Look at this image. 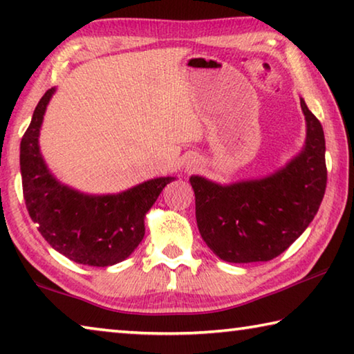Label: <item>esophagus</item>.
Listing matches in <instances>:
<instances>
[{
	"label": "esophagus",
	"instance_id": "1",
	"mask_svg": "<svg viewBox=\"0 0 354 354\" xmlns=\"http://www.w3.org/2000/svg\"><path fill=\"white\" fill-rule=\"evenodd\" d=\"M196 167H198V162H195V159H194V160H189L187 167H185V169H187V171H194Z\"/></svg>",
	"mask_w": 354,
	"mask_h": 354
}]
</instances>
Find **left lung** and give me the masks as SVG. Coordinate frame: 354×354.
I'll return each mask as SVG.
<instances>
[{
    "mask_svg": "<svg viewBox=\"0 0 354 354\" xmlns=\"http://www.w3.org/2000/svg\"><path fill=\"white\" fill-rule=\"evenodd\" d=\"M299 104L306 140L284 167L231 184L190 176L200 234L220 259L270 261L303 234L319 211L326 189L325 134L303 98Z\"/></svg>",
    "mask_w": 354,
    "mask_h": 354,
    "instance_id": "left-lung-1",
    "label": "left lung"
}]
</instances>
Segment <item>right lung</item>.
<instances>
[{"instance_id": "1", "label": "right lung", "mask_w": 354, "mask_h": 354, "mask_svg": "<svg viewBox=\"0 0 354 354\" xmlns=\"http://www.w3.org/2000/svg\"><path fill=\"white\" fill-rule=\"evenodd\" d=\"M56 87L46 91L20 143V171L29 217L45 241L70 261L109 267L131 256L145 236V215L175 176L154 178L120 194L88 195L48 169L39 136Z\"/></svg>"}]
</instances>
